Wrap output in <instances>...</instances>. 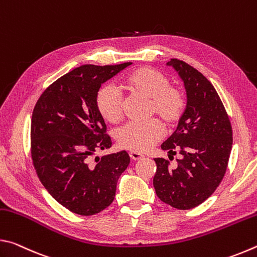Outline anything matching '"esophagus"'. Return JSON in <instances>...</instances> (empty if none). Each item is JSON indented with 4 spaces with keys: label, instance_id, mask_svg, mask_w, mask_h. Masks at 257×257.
I'll list each match as a JSON object with an SVG mask.
<instances>
[{
    "label": "esophagus",
    "instance_id": "obj_1",
    "mask_svg": "<svg viewBox=\"0 0 257 257\" xmlns=\"http://www.w3.org/2000/svg\"><path fill=\"white\" fill-rule=\"evenodd\" d=\"M129 155H130V159L134 160V161H137V160H141L142 158H144L143 154L137 153V152H130Z\"/></svg>",
    "mask_w": 257,
    "mask_h": 257
}]
</instances>
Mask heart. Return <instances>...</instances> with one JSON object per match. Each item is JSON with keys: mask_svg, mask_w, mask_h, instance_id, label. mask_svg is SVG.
<instances>
[{"mask_svg": "<svg viewBox=\"0 0 257 257\" xmlns=\"http://www.w3.org/2000/svg\"><path fill=\"white\" fill-rule=\"evenodd\" d=\"M125 87L133 95L150 101L149 115H155L164 124L173 125L184 114L185 95L177 87L170 86L169 78L153 68H141L125 79ZM96 106L104 120L115 123L122 116V98L112 85H105L96 94ZM163 136L158 121L130 122L116 132V142L121 149L145 152Z\"/></svg>", "mask_w": 257, "mask_h": 257, "instance_id": "heart-1", "label": "heart"}]
</instances>
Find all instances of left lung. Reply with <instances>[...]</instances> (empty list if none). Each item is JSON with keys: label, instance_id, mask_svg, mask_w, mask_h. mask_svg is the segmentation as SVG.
<instances>
[{"label": "left lung", "instance_id": "1", "mask_svg": "<svg viewBox=\"0 0 257 257\" xmlns=\"http://www.w3.org/2000/svg\"><path fill=\"white\" fill-rule=\"evenodd\" d=\"M167 64L184 81L187 105L175 133L161 149L172 155L179 152L181 156L176 167L165 159H154L153 185L161 201L178 210H189L210 197L222 181L232 147V128L206 77L181 60L171 59Z\"/></svg>", "mask_w": 257, "mask_h": 257}]
</instances>
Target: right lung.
Segmentation results:
<instances>
[{"label": "right lung", "instance_id": "add662e5", "mask_svg": "<svg viewBox=\"0 0 257 257\" xmlns=\"http://www.w3.org/2000/svg\"><path fill=\"white\" fill-rule=\"evenodd\" d=\"M132 62L85 64L60 77L34 107L32 159L43 186L61 205L79 215H94L113 202L116 182L130 163L125 151L92 156L112 146L96 106L102 84Z\"/></svg>", "mask_w": 257, "mask_h": 257}]
</instances>
